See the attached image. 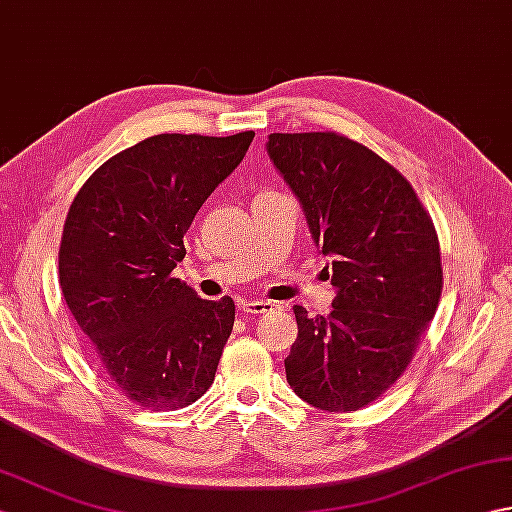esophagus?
<instances>
[{
	"mask_svg": "<svg viewBox=\"0 0 512 512\" xmlns=\"http://www.w3.org/2000/svg\"><path fill=\"white\" fill-rule=\"evenodd\" d=\"M246 314H264V312H273L277 308L275 301H266V299H257V301H242L239 303Z\"/></svg>",
	"mask_w": 512,
	"mask_h": 512,
	"instance_id": "obj_1",
	"label": "esophagus"
}]
</instances>
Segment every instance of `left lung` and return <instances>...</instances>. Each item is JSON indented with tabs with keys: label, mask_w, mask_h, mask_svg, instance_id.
Listing matches in <instances>:
<instances>
[{
	"label": "left lung",
	"mask_w": 512,
	"mask_h": 512,
	"mask_svg": "<svg viewBox=\"0 0 512 512\" xmlns=\"http://www.w3.org/2000/svg\"><path fill=\"white\" fill-rule=\"evenodd\" d=\"M268 156L297 195L336 297L328 317L295 306L292 391L321 411H356L405 372L442 292L440 244L405 176L334 132L270 134Z\"/></svg>",
	"instance_id": "left-lung-1"
}]
</instances>
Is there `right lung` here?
I'll use <instances>...</instances> for the list:
<instances>
[{
    "mask_svg": "<svg viewBox=\"0 0 512 512\" xmlns=\"http://www.w3.org/2000/svg\"><path fill=\"white\" fill-rule=\"evenodd\" d=\"M255 132L160 134L96 169L70 206L59 284L105 380L140 407L191 405L215 378L235 303L171 277L204 200L244 160Z\"/></svg>",
    "mask_w": 512,
    "mask_h": 512,
    "instance_id": "right-lung-1",
    "label": "right lung"
}]
</instances>
